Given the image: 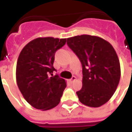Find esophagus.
Returning <instances> with one entry per match:
<instances>
[{
    "label": "esophagus",
    "instance_id": "esophagus-1",
    "mask_svg": "<svg viewBox=\"0 0 132 132\" xmlns=\"http://www.w3.org/2000/svg\"><path fill=\"white\" fill-rule=\"evenodd\" d=\"M76 77H75V76H73V77H72V78H71L70 79V80H69L71 81V82H73V81L75 80H76Z\"/></svg>",
    "mask_w": 132,
    "mask_h": 132
}]
</instances>
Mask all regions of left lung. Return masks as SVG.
Returning a JSON list of instances; mask_svg holds the SVG:
<instances>
[{
	"instance_id": "8db88e82",
	"label": "left lung",
	"mask_w": 132,
	"mask_h": 132,
	"mask_svg": "<svg viewBox=\"0 0 132 132\" xmlns=\"http://www.w3.org/2000/svg\"><path fill=\"white\" fill-rule=\"evenodd\" d=\"M67 45L82 66V87L76 92L80 101L94 108L105 104L120 79V61L113 46L104 39L89 35L67 38Z\"/></svg>"
}]
</instances>
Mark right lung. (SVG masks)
<instances>
[{"label":"right lung","mask_w":132,"mask_h":132,"mask_svg":"<svg viewBox=\"0 0 132 132\" xmlns=\"http://www.w3.org/2000/svg\"><path fill=\"white\" fill-rule=\"evenodd\" d=\"M66 38H38L29 42L16 63V83L24 98L36 109L47 111L58 105L66 87L65 80L53 76L54 55ZM52 75V76H50Z\"/></svg>","instance_id":"add662e5"}]
</instances>
